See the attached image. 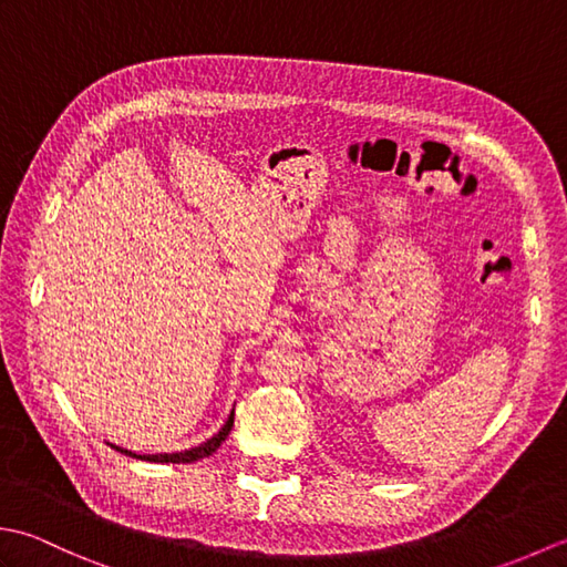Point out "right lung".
Wrapping results in <instances>:
<instances>
[{"label": "right lung", "instance_id": "add662e5", "mask_svg": "<svg viewBox=\"0 0 567 567\" xmlns=\"http://www.w3.org/2000/svg\"><path fill=\"white\" fill-rule=\"evenodd\" d=\"M231 426H234V414L228 416V421L224 424V429L216 433V436H212L207 443H202V445H197V449H189V451H183V453H158V455H136V453H131V451H124V449H118V445H114L116 451H122V453H126V455H131V457H141V461H151V463H195V461H199V457H209L216 449H219V445L226 441V436H228V431H231Z\"/></svg>", "mask_w": 567, "mask_h": 567}]
</instances>
